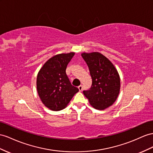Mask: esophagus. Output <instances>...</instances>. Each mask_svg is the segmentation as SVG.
<instances>
[{
    "instance_id": "esophagus-1",
    "label": "esophagus",
    "mask_w": 153,
    "mask_h": 153,
    "mask_svg": "<svg viewBox=\"0 0 153 153\" xmlns=\"http://www.w3.org/2000/svg\"><path fill=\"white\" fill-rule=\"evenodd\" d=\"M78 88H79V90L80 91H81L82 90H83V86H82L81 85H80L79 87H78Z\"/></svg>"
}]
</instances>
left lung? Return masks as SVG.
I'll list each match as a JSON object with an SVG mask.
<instances>
[{
    "mask_svg": "<svg viewBox=\"0 0 153 153\" xmlns=\"http://www.w3.org/2000/svg\"><path fill=\"white\" fill-rule=\"evenodd\" d=\"M74 53L56 55L47 61L37 77L39 97L46 107L53 111L65 108L79 89L73 86L66 74Z\"/></svg>",
    "mask_w": 153,
    "mask_h": 153,
    "instance_id": "8db88e82",
    "label": "left lung"
}]
</instances>
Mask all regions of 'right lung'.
Instances as JSON below:
<instances>
[{
    "instance_id": "add662e5",
    "label": "right lung",
    "mask_w": 153,
    "mask_h": 153,
    "mask_svg": "<svg viewBox=\"0 0 153 153\" xmlns=\"http://www.w3.org/2000/svg\"><path fill=\"white\" fill-rule=\"evenodd\" d=\"M92 78L91 87L83 94L90 104L97 110H104L114 103L120 91L118 72L108 59L99 52L83 53Z\"/></svg>"
}]
</instances>
